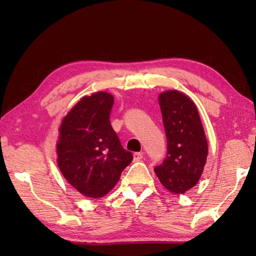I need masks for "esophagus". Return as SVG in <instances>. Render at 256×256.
Instances as JSON below:
<instances>
[{
  "mask_svg": "<svg viewBox=\"0 0 256 256\" xmlns=\"http://www.w3.org/2000/svg\"><path fill=\"white\" fill-rule=\"evenodd\" d=\"M133 158H134V160H136V162H138V160H141L142 158H144V154L134 152L133 154Z\"/></svg>",
  "mask_w": 256,
  "mask_h": 256,
  "instance_id": "34e87169",
  "label": "esophagus"
}]
</instances>
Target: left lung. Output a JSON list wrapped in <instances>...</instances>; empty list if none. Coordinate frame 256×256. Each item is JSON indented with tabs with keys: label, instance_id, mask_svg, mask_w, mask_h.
Masks as SVG:
<instances>
[{
	"label": "left lung",
	"instance_id": "left-lung-1",
	"mask_svg": "<svg viewBox=\"0 0 256 256\" xmlns=\"http://www.w3.org/2000/svg\"><path fill=\"white\" fill-rule=\"evenodd\" d=\"M167 152L162 164L154 167L164 188L183 194L200 180L206 162L208 142L196 106L176 90L159 96Z\"/></svg>",
	"mask_w": 256,
	"mask_h": 256
}]
</instances>
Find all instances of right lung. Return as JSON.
I'll use <instances>...</instances> for the list:
<instances>
[{
    "instance_id": "add662e5",
    "label": "right lung",
    "mask_w": 256,
    "mask_h": 256,
    "mask_svg": "<svg viewBox=\"0 0 256 256\" xmlns=\"http://www.w3.org/2000/svg\"><path fill=\"white\" fill-rule=\"evenodd\" d=\"M114 97L107 92L86 96L60 128L58 164L73 188L88 198H102L118 183L133 160L110 124Z\"/></svg>"
}]
</instances>
